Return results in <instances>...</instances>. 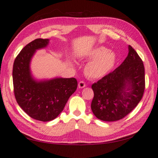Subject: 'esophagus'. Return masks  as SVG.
I'll use <instances>...</instances> for the list:
<instances>
[{
	"instance_id": "esophagus-1",
	"label": "esophagus",
	"mask_w": 158,
	"mask_h": 158,
	"mask_svg": "<svg viewBox=\"0 0 158 158\" xmlns=\"http://www.w3.org/2000/svg\"><path fill=\"white\" fill-rule=\"evenodd\" d=\"M86 86V83L84 82V81H80L78 83V87L80 89H82V88H85Z\"/></svg>"
}]
</instances>
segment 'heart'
Here are the masks:
<instances>
[{
	"label": "heart",
	"mask_w": 158,
	"mask_h": 158,
	"mask_svg": "<svg viewBox=\"0 0 158 158\" xmlns=\"http://www.w3.org/2000/svg\"><path fill=\"white\" fill-rule=\"evenodd\" d=\"M91 61L86 65L85 72L91 78H100L110 72L116 62V54L104 46H99L88 54Z\"/></svg>",
	"instance_id": "obj_1"
}]
</instances>
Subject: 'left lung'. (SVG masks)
<instances>
[{
  "mask_svg": "<svg viewBox=\"0 0 158 158\" xmlns=\"http://www.w3.org/2000/svg\"><path fill=\"white\" fill-rule=\"evenodd\" d=\"M126 59L113 72L92 85L93 113L99 119L115 121L136 108L143 98L145 79L142 59L128 46Z\"/></svg>",
  "mask_w": 158,
  "mask_h": 158,
  "instance_id": "left-lung-1",
  "label": "left lung"
}]
</instances>
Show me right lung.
Returning <instances> with one entry per match:
<instances>
[{"mask_svg": "<svg viewBox=\"0 0 158 158\" xmlns=\"http://www.w3.org/2000/svg\"><path fill=\"white\" fill-rule=\"evenodd\" d=\"M48 44V39H36L31 41L20 51L13 67L16 101L29 117L41 121L56 118L78 86L74 78L37 80L32 76V57L37 50L46 48Z\"/></svg>", "mask_w": 158, "mask_h": 158, "instance_id": "right-lung-1", "label": "right lung"}]
</instances>
